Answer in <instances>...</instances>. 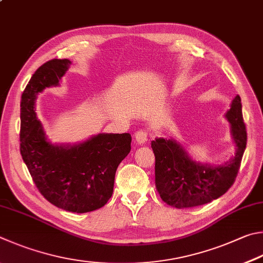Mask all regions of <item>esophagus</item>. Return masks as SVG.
<instances>
[{"label":"esophagus","instance_id":"1","mask_svg":"<svg viewBox=\"0 0 263 263\" xmlns=\"http://www.w3.org/2000/svg\"><path fill=\"white\" fill-rule=\"evenodd\" d=\"M135 138L136 141L138 144H145V142L148 140V132L146 130H139L135 133Z\"/></svg>","mask_w":263,"mask_h":263}]
</instances>
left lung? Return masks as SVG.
Wrapping results in <instances>:
<instances>
[{
    "label": "left lung",
    "instance_id": "left-lung-1",
    "mask_svg": "<svg viewBox=\"0 0 263 263\" xmlns=\"http://www.w3.org/2000/svg\"><path fill=\"white\" fill-rule=\"evenodd\" d=\"M237 147L236 154L226 164L211 166L190 159L176 141L159 138L152 141L155 155V185L161 199L169 206L190 208L212 202L235 183L244 155L247 132L239 95L227 112Z\"/></svg>",
    "mask_w": 263,
    "mask_h": 263
}]
</instances>
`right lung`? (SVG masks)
Instances as JSON below:
<instances>
[{
  "mask_svg": "<svg viewBox=\"0 0 263 263\" xmlns=\"http://www.w3.org/2000/svg\"><path fill=\"white\" fill-rule=\"evenodd\" d=\"M71 62L50 60L37 69L22 94L21 154L36 189L54 206L82 214L103 207L112 195L115 174L131 151L130 133H100L74 146L47 141L35 114V97L57 86Z\"/></svg>",
  "mask_w": 263,
  "mask_h": 263,
  "instance_id": "obj_1",
  "label": "right lung"
}]
</instances>
